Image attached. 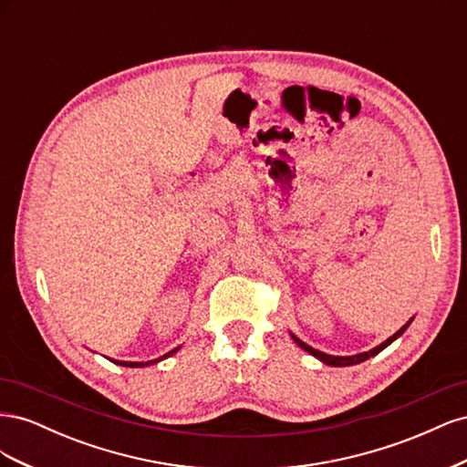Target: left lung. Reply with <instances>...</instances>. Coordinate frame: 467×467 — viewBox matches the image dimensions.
I'll use <instances>...</instances> for the list:
<instances>
[{"mask_svg":"<svg viewBox=\"0 0 467 467\" xmlns=\"http://www.w3.org/2000/svg\"><path fill=\"white\" fill-rule=\"evenodd\" d=\"M411 321H413V319H409L398 333H393V335L388 338V341H384L381 345L374 347V348H372V350H368V352H360V355H355V357H331V355H325V352L316 350L314 347H309V345H306L304 341H300V338L296 337V335H292V338H294L296 345H298L300 348H304L306 352H309V355H314L316 358H319V360H321V362H325V364H329V366H352V364H360V362H364V360H368L370 357H376L378 352H381V350H384L388 345H391V343L395 341V338L401 337V335H403V331L409 327V325H411Z\"/></svg>","mask_w":467,"mask_h":467,"instance_id":"8db88e82","label":"left lung"}]
</instances>
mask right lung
<instances>
[{
    "mask_svg": "<svg viewBox=\"0 0 467 467\" xmlns=\"http://www.w3.org/2000/svg\"><path fill=\"white\" fill-rule=\"evenodd\" d=\"M177 350H179V347H177V348H173V350H169L167 355H163V357H160V358H155V360H150V362H124V360H112V362H115V364H120V366H129V368H142V366H150V364H155V362H160V360H163V358H167V357L175 355Z\"/></svg>",
    "mask_w": 467,
    "mask_h": 467,
    "instance_id": "add662e5",
    "label": "right lung"
}]
</instances>
